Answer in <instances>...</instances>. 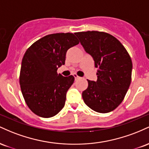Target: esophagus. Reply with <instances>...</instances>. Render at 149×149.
<instances>
[{
  "label": "esophagus",
  "instance_id": "obj_1",
  "mask_svg": "<svg viewBox=\"0 0 149 149\" xmlns=\"http://www.w3.org/2000/svg\"><path fill=\"white\" fill-rule=\"evenodd\" d=\"M73 76H74L75 79H76V80H77V79H78V78H80V77H79V76H78V75H77V74H76V73H74V74H73Z\"/></svg>",
  "mask_w": 149,
  "mask_h": 149
}]
</instances>
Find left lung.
<instances>
[{"mask_svg": "<svg viewBox=\"0 0 149 149\" xmlns=\"http://www.w3.org/2000/svg\"><path fill=\"white\" fill-rule=\"evenodd\" d=\"M75 35L99 69L97 81L88 80V88L82 93L83 101L96 112L112 111L123 102L130 85V56L121 42L109 33L88 31Z\"/></svg>", "mask_w": 149, "mask_h": 149, "instance_id": "obj_1", "label": "left lung"}]
</instances>
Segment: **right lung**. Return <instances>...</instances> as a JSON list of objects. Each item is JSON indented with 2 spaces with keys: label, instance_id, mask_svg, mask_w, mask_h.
<instances>
[{
  "label": "right lung",
  "instance_id": "obj_1",
  "mask_svg": "<svg viewBox=\"0 0 149 149\" xmlns=\"http://www.w3.org/2000/svg\"><path fill=\"white\" fill-rule=\"evenodd\" d=\"M78 43L73 33H53L38 40L26 51L20 87L27 106L37 116L52 117L64 108L74 77H64L57 71L65 64L68 49Z\"/></svg>",
  "mask_w": 149,
  "mask_h": 149
}]
</instances>
